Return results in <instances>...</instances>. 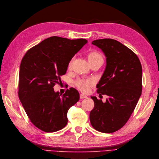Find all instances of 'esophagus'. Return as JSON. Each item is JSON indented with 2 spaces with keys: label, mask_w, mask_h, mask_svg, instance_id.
<instances>
[{
  "label": "esophagus",
  "mask_w": 159,
  "mask_h": 159,
  "mask_svg": "<svg viewBox=\"0 0 159 159\" xmlns=\"http://www.w3.org/2000/svg\"><path fill=\"white\" fill-rule=\"evenodd\" d=\"M87 98V96L84 95V94H82V93L80 94V99H84V98Z\"/></svg>",
  "instance_id": "1"
}]
</instances>
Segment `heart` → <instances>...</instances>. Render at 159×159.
<instances>
[{
    "mask_svg": "<svg viewBox=\"0 0 159 159\" xmlns=\"http://www.w3.org/2000/svg\"><path fill=\"white\" fill-rule=\"evenodd\" d=\"M87 59L91 64L93 62L102 60V57L98 52L91 51L87 55ZM71 67H72V61H70L68 64V68L70 69ZM94 81L92 79H79L75 82V85L81 92H87L89 90V86L92 85Z\"/></svg>",
    "mask_w": 159,
    "mask_h": 159,
    "instance_id": "heart-1",
    "label": "heart"
}]
</instances>
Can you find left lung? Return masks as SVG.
Wrapping results in <instances>:
<instances>
[{"label": "left lung", "mask_w": 159, "mask_h": 159, "mask_svg": "<svg viewBox=\"0 0 159 159\" xmlns=\"http://www.w3.org/2000/svg\"><path fill=\"white\" fill-rule=\"evenodd\" d=\"M92 44L107 57L105 70L97 92L109 96L106 102L92 96L94 107L89 120L94 129L111 133L122 128L133 113L142 91V67L138 57L122 43L113 39H100Z\"/></svg>", "instance_id": "left-lung-1"}]
</instances>
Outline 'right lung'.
Instances as JSON below:
<instances>
[{"label": "right lung", "instance_id": "right-lung-1", "mask_svg": "<svg viewBox=\"0 0 159 159\" xmlns=\"http://www.w3.org/2000/svg\"><path fill=\"white\" fill-rule=\"evenodd\" d=\"M87 42L52 36L30 48L22 58L18 97L29 120L41 130L53 133L66 126L67 111L79 101V93L71 87L61 95L53 87Z\"/></svg>", "mask_w": 159, "mask_h": 159}]
</instances>
